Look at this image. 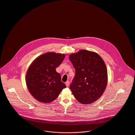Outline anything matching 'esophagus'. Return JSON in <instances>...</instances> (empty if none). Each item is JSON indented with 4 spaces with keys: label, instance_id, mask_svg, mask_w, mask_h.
<instances>
[{
    "label": "esophagus",
    "instance_id": "1",
    "mask_svg": "<svg viewBox=\"0 0 135 135\" xmlns=\"http://www.w3.org/2000/svg\"><path fill=\"white\" fill-rule=\"evenodd\" d=\"M65 84L66 85L67 87H68L69 86V81H67L66 83H65Z\"/></svg>",
    "mask_w": 135,
    "mask_h": 135
}]
</instances>
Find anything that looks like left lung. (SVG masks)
<instances>
[{"mask_svg":"<svg viewBox=\"0 0 135 135\" xmlns=\"http://www.w3.org/2000/svg\"><path fill=\"white\" fill-rule=\"evenodd\" d=\"M75 69L70 89L81 104H90L103 94L108 81L106 66L96 52L81 50L69 57Z\"/></svg>","mask_w":135,"mask_h":135,"instance_id":"1","label":"left lung"}]
</instances>
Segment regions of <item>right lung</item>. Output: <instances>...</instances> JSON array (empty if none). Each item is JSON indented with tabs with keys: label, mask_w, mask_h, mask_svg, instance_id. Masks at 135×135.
<instances>
[{
	"label": "right lung",
	"mask_w": 135,
	"mask_h": 135,
	"mask_svg": "<svg viewBox=\"0 0 135 135\" xmlns=\"http://www.w3.org/2000/svg\"><path fill=\"white\" fill-rule=\"evenodd\" d=\"M65 57V54L49 52L41 55L31 64L26 76L27 88L38 101L49 103L55 100L66 85L56 68Z\"/></svg>",
	"instance_id": "1"
}]
</instances>
